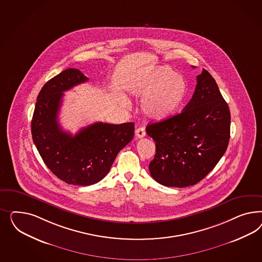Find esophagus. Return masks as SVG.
<instances>
[{"label": "esophagus", "mask_w": 262, "mask_h": 262, "mask_svg": "<svg viewBox=\"0 0 262 262\" xmlns=\"http://www.w3.org/2000/svg\"><path fill=\"white\" fill-rule=\"evenodd\" d=\"M135 135L137 138H143L146 135V132L144 127H138L135 129Z\"/></svg>", "instance_id": "34e87169"}]
</instances>
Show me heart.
Returning a JSON list of instances; mask_svg holds the SVG:
<instances>
[{
	"mask_svg": "<svg viewBox=\"0 0 262 262\" xmlns=\"http://www.w3.org/2000/svg\"><path fill=\"white\" fill-rule=\"evenodd\" d=\"M129 89L136 98L144 99L141 104L144 114L158 121L176 115L187 95L185 79L169 66L138 74L132 79Z\"/></svg>",
	"mask_w": 262,
	"mask_h": 262,
	"instance_id": "b5f03b06",
	"label": "heart"
}]
</instances>
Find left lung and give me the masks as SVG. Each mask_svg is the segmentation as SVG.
Wrapping results in <instances>:
<instances>
[{"instance_id":"1","label":"left lung","mask_w":262,"mask_h":262,"mask_svg":"<svg viewBox=\"0 0 262 262\" xmlns=\"http://www.w3.org/2000/svg\"><path fill=\"white\" fill-rule=\"evenodd\" d=\"M146 132L156 143V155L149 164L152 179L170 187L190 186L202 181L227 151L230 108L215 79L203 69L184 110L149 124Z\"/></svg>"}]
</instances>
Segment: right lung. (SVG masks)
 Wrapping results in <instances>:
<instances>
[{
  "label": "right lung",
  "instance_id": "right-lung-1",
  "mask_svg": "<svg viewBox=\"0 0 262 262\" xmlns=\"http://www.w3.org/2000/svg\"><path fill=\"white\" fill-rule=\"evenodd\" d=\"M88 80L74 68L48 80L40 90L32 120V140L48 168L65 183L81 186L102 181L118 152L135 135L132 122L120 125L98 122L75 135L60 127L57 115L64 91Z\"/></svg>",
  "mask_w": 262,
  "mask_h": 262
}]
</instances>
